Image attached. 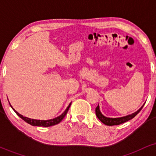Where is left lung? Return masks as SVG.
<instances>
[{
  "instance_id": "1",
  "label": "left lung",
  "mask_w": 156,
  "mask_h": 156,
  "mask_svg": "<svg viewBox=\"0 0 156 156\" xmlns=\"http://www.w3.org/2000/svg\"><path fill=\"white\" fill-rule=\"evenodd\" d=\"M144 105L141 107L139 110H137L136 112L133 113V114H129V115L125 116V117H117V118H110V117H105L103 114H102L101 111H100V106L99 104H98L97 108H95V113H96V116L98 117V119L101 120L103 124L106 125H120L122 123H124L125 122L130 120V119H133L134 117L137 115L139 114V112L141 110V108H143Z\"/></svg>"
}]
</instances>
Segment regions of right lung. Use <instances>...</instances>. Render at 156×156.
Listing matches in <instances>:
<instances>
[{"label":"right lung","mask_w":156,"mask_h":156,"mask_svg":"<svg viewBox=\"0 0 156 156\" xmlns=\"http://www.w3.org/2000/svg\"><path fill=\"white\" fill-rule=\"evenodd\" d=\"M70 105H71V103H69V105H68L67 108H66V110L64 111V112L62 113L60 116H58V117L53 118V119H47V120H39V119H31V118L23 117L22 114H19L17 111L15 110V109L12 108V106L10 104V106L12 107V108L13 109L14 111H15V112L16 113V114H17V115H18L19 117L21 118V119H23L25 122H26L27 123L33 125V126H42V127H50V126H53V125L58 124V123H59L60 122L64 119V117H65V115L67 114V113L68 112V110H69Z\"/></svg>","instance_id":"1"}]
</instances>
